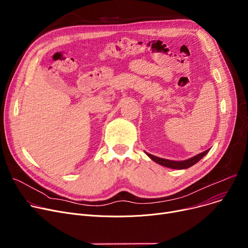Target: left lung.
Segmentation results:
<instances>
[{
  "instance_id": "obj_1",
  "label": "left lung",
  "mask_w": 248,
  "mask_h": 248,
  "mask_svg": "<svg viewBox=\"0 0 248 248\" xmlns=\"http://www.w3.org/2000/svg\"><path fill=\"white\" fill-rule=\"evenodd\" d=\"M209 149H207L206 151L204 152H201L191 158L189 159H186V160H182V161H174V160H168V159H164V158H160V157H157V156H154L152 154H149L147 152L146 153L147 156H149L150 159H152L154 162L162 165V166H165V167H168V168H172V169H187L189 167L193 166L194 164H196L200 159H202L203 157H204L207 153H208Z\"/></svg>"
}]
</instances>
